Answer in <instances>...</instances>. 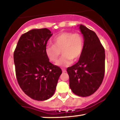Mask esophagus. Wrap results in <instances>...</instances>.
Instances as JSON below:
<instances>
[{"label":"esophagus","instance_id":"obj_1","mask_svg":"<svg viewBox=\"0 0 120 120\" xmlns=\"http://www.w3.org/2000/svg\"><path fill=\"white\" fill-rule=\"evenodd\" d=\"M62 71H63V73L66 72V70L65 69H62Z\"/></svg>","mask_w":120,"mask_h":120}]
</instances>
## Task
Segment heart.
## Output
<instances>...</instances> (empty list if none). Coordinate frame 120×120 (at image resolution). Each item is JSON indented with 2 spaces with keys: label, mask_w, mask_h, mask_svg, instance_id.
<instances>
[{
  "label": "heart",
  "mask_w": 120,
  "mask_h": 120,
  "mask_svg": "<svg viewBox=\"0 0 120 120\" xmlns=\"http://www.w3.org/2000/svg\"><path fill=\"white\" fill-rule=\"evenodd\" d=\"M53 45H48L45 47V53L49 61L55 63L61 50L62 57L56 63L59 67H68L72 63L73 59L77 60L83 50V38L80 34L63 32L53 39Z\"/></svg>",
  "instance_id": "1"
}]
</instances>
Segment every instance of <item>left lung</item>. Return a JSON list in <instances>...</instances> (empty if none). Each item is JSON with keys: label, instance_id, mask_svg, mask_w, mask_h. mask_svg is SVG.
<instances>
[{"label": "left lung", "instance_id": "left-lung-1", "mask_svg": "<svg viewBox=\"0 0 120 120\" xmlns=\"http://www.w3.org/2000/svg\"><path fill=\"white\" fill-rule=\"evenodd\" d=\"M83 50L77 63L67 68L69 86L74 94L82 97L93 94L102 83L105 72V51L95 33L80 25Z\"/></svg>", "mask_w": 120, "mask_h": 120}]
</instances>
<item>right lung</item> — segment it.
<instances>
[{
    "label": "right lung",
    "instance_id": "right-lung-1",
    "mask_svg": "<svg viewBox=\"0 0 120 120\" xmlns=\"http://www.w3.org/2000/svg\"><path fill=\"white\" fill-rule=\"evenodd\" d=\"M52 35L47 28L30 30L21 36L13 53L19 86L25 94L38 101L54 94L62 73L61 68L51 63L45 53Z\"/></svg>",
    "mask_w": 120,
    "mask_h": 120
}]
</instances>
